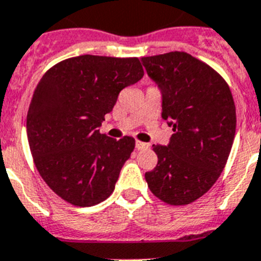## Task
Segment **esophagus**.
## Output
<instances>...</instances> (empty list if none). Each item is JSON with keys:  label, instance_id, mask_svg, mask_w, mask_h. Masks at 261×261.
<instances>
[{"label": "esophagus", "instance_id": "esophagus-1", "mask_svg": "<svg viewBox=\"0 0 261 261\" xmlns=\"http://www.w3.org/2000/svg\"><path fill=\"white\" fill-rule=\"evenodd\" d=\"M136 147H137L138 150H142V149H147L149 147V144H145V142H141V141H136Z\"/></svg>", "mask_w": 261, "mask_h": 261}]
</instances>
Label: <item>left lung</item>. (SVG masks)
<instances>
[{
    "mask_svg": "<svg viewBox=\"0 0 261 261\" xmlns=\"http://www.w3.org/2000/svg\"><path fill=\"white\" fill-rule=\"evenodd\" d=\"M147 74L162 93V117L174 135L145 174L154 196L187 205L211 190L225 168L237 126L229 85L213 68L186 52L142 57Z\"/></svg>",
    "mask_w": 261,
    "mask_h": 261,
    "instance_id": "1",
    "label": "left lung"
}]
</instances>
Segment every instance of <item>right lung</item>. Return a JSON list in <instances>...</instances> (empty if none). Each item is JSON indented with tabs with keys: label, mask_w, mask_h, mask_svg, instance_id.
<instances>
[{
	"label": "right lung",
	"mask_w": 261,
	"mask_h": 261,
	"mask_svg": "<svg viewBox=\"0 0 261 261\" xmlns=\"http://www.w3.org/2000/svg\"><path fill=\"white\" fill-rule=\"evenodd\" d=\"M144 77L137 57L82 55L59 62L36 86L27 137L39 174L75 206H93L114 192L135 138L99 132L124 87Z\"/></svg>",
	"instance_id": "obj_1"
}]
</instances>
